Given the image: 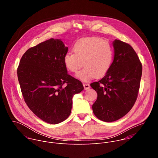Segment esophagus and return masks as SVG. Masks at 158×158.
<instances>
[{
    "instance_id": "esophagus-1",
    "label": "esophagus",
    "mask_w": 158,
    "mask_h": 158,
    "mask_svg": "<svg viewBox=\"0 0 158 158\" xmlns=\"http://www.w3.org/2000/svg\"><path fill=\"white\" fill-rule=\"evenodd\" d=\"M83 85H84V87L85 90H87L89 88H90V85L87 83H83Z\"/></svg>"
}]
</instances>
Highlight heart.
I'll return each mask as SVG.
<instances>
[{
	"label": "heart",
	"instance_id": "obj_1",
	"mask_svg": "<svg viewBox=\"0 0 158 158\" xmlns=\"http://www.w3.org/2000/svg\"><path fill=\"white\" fill-rule=\"evenodd\" d=\"M73 51L65 54L64 63L72 73H77L82 66L84 69L76 76L88 81L95 76L101 77L110 69L114 60V52L110 45L98 37H87L78 40L73 47Z\"/></svg>",
	"mask_w": 158,
	"mask_h": 158
}]
</instances>
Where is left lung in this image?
I'll use <instances>...</instances> for the list:
<instances>
[{"instance_id": "1", "label": "left lung", "mask_w": 158, "mask_h": 158, "mask_svg": "<svg viewBox=\"0 0 158 158\" xmlns=\"http://www.w3.org/2000/svg\"><path fill=\"white\" fill-rule=\"evenodd\" d=\"M113 46L110 69L101 79L91 84L98 94L93 112L104 122L117 121L128 113L137 99L142 75V64L130 45L116 39Z\"/></svg>"}]
</instances>
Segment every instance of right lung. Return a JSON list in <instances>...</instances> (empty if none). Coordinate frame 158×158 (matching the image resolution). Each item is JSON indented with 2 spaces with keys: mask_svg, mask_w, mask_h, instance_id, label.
I'll use <instances>...</instances> for the list:
<instances>
[{
  "mask_svg": "<svg viewBox=\"0 0 158 158\" xmlns=\"http://www.w3.org/2000/svg\"><path fill=\"white\" fill-rule=\"evenodd\" d=\"M68 48L52 38L29 48L17 67L21 92L29 109L49 124L68 118L73 98L84 89L82 82L67 73L64 57Z\"/></svg>",
  "mask_w": 158,
  "mask_h": 158,
  "instance_id": "right-lung-1",
  "label": "right lung"
}]
</instances>
